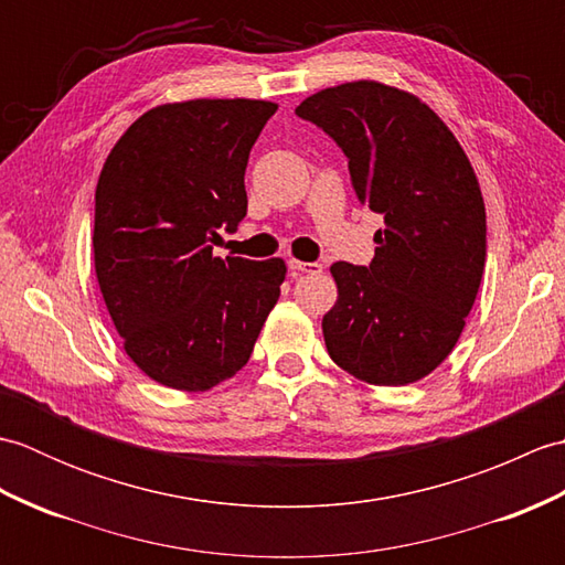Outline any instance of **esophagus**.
<instances>
[{
    "label": "esophagus",
    "instance_id": "obj_1",
    "mask_svg": "<svg viewBox=\"0 0 565 565\" xmlns=\"http://www.w3.org/2000/svg\"><path fill=\"white\" fill-rule=\"evenodd\" d=\"M289 269L294 276H301V274H320L322 271V264L318 262H298V259H291L289 262Z\"/></svg>",
    "mask_w": 565,
    "mask_h": 565
}]
</instances>
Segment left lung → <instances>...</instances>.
Listing matches in <instances>:
<instances>
[{
    "label": "left lung",
    "instance_id": "8db88e82",
    "mask_svg": "<svg viewBox=\"0 0 565 565\" xmlns=\"http://www.w3.org/2000/svg\"><path fill=\"white\" fill-rule=\"evenodd\" d=\"M296 114L338 142L356 199L386 223L369 267H330L328 354L374 386L415 383L449 356L481 286L486 206L473 167L427 104L381 82L322 89Z\"/></svg>",
    "mask_w": 565,
    "mask_h": 565
}]
</instances>
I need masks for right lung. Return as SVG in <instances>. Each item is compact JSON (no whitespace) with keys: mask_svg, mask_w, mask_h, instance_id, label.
Returning a JSON list of instances; mask_svg holds the SVG:
<instances>
[{"mask_svg":"<svg viewBox=\"0 0 565 565\" xmlns=\"http://www.w3.org/2000/svg\"><path fill=\"white\" fill-rule=\"evenodd\" d=\"M276 104L194 99L142 114L94 194V269L124 350L152 381L209 391L235 376L279 301L284 259L213 257L247 215L249 150Z\"/></svg>","mask_w":565,"mask_h":565,"instance_id":"add662e5","label":"right lung"}]
</instances>
